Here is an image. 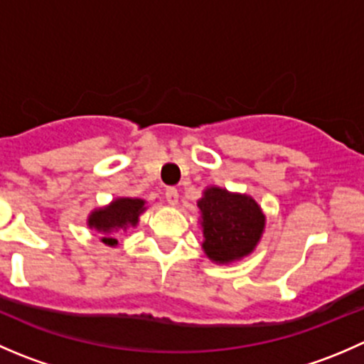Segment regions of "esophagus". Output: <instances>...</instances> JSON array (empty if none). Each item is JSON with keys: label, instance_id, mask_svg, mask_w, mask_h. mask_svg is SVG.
<instances>
[{"label": "esophagus", "instance_id": "1", "mask_svg": "<svg viewBox=\"0 0 364 364\" xmlns=\"http://www.w3.org/2000/svg\"><path fill=\"white\" fill-rule=\"evenodd\" d=\"M178 197H179V193H178V190L174 188V186H168V188L165 190V199H167L168 204L178 203Z\"/></svg>", "mask_w": 364, "mask_h": 364}]
</instances>
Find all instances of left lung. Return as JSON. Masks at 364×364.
I'll return each instance as SVG.
<instances>
[{
	"instance_id": "1",
	"label": "left lung",
	"mask_w": 364,
	"mask_h": 364,
	"mask_svg": "<svg viewBox=\"0 0 364 364\" xmlns=\"http://www.w3.org/2000/svg\"><path fill=\"white\" fill-rule=\"evenodd\" d=\"M203 211V248L216 262H232L255 248L264 229V215L252 197L208 188L197 203Z\"/></svg>"
}]
</instances>
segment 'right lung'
<instances>
[{
  "label": "right lung",
  "instance_id": "1",
  "mask_svg": "<svg viewBox=\"0 0 364 364\" xmlns=\"http://www.w3.org/2000/svg\"><path fill=\"white\" fill-rule=\"evenodd\" d=\"M144 211V200L141 199H117L105 209H98L90 216V227L109 234L117 230H127L128 227H135L139 222V215ZM105 245H116L114 237H104Z\"/></svg>",
  "mask_w": 364,
  "mask_h": 364
}]
</instances>
